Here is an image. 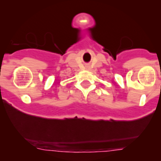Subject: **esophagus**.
Masks as SVG:
<instances>
[{
    "mask_svg": "<svg viewBox=\"0 0 161 161\" xmlns=\"http://www.w3.org/2000/svg\"><path fill=\"white\" fill-rule=\"evenodd\" d=\"M86 69H90V66H86Z\"/></svg>",
    "mask_w": 161,
    "mask_h": 161,
    "instance_id": "obj_1",
    "label": "esophagus"
}]
</instances>
